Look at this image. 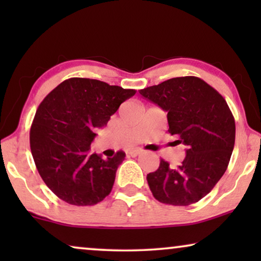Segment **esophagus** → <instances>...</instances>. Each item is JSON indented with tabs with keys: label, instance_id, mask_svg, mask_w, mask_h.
I'll return each instance as SVG.
<instances>
[{
	"label": "esophagus",
	"instance_id": "34e87169",
	"mask_svg": "<svg viewBox=\"0 0 261 261\" xmlns=\"http://www.w3.org/2000/svg\"><path fill=\"white\" fill-rule=\"evenodd\" d=\"M141 152H142L141 149H132V151L128 152V154H129L130 156H137V155L140 154Z\"/></svg>",
	"mask_w": 261,
	"mask_h": 261
}]
</instances>
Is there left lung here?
<instances>
[{"instance_id":"left-lung-1","label":"left lung","mask_w":261,"mask_h":261,"mask_svg":"<svg viewBox=\"0 0 261 261\" xmlns=\"http://www.w3.org/2000/svg\"><path fill=\"white\" fill-rule=\"evenodd\" d=\"M167 113L169 133L187 146L176 169L160 160L147 183L159 202L190 205L209 194L226 172L235 142V121L226 99L198 77L171 78L139 90Z\"/></svg>"}]
</instances>
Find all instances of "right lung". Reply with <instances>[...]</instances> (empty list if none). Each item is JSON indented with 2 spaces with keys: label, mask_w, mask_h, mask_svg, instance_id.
<instances>
[{
  "label": "right lung",
  "mask_w": 261,
  "mask_h": 261,
  "mask_svg": "<svg viewBox=\"0 0 261 261\" xmlns=\"http://www.w3.org/2000/svg\"><path fill=\"white\" fill-rule=\"evenodd\" d=\"M133 89L90 78H69L38 107L30 132L31 151L42 180L72 205H94L112 191L116 170L126 156L107 160L90 152L96 129L107 126Z\"/></svg>",
  "instance_id": "right-lung-1"
}]
</instances>
